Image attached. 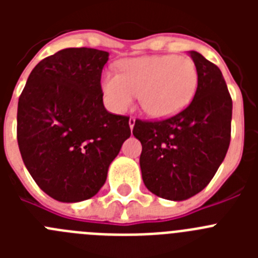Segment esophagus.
<instances>
[{
  "instance_id": "1",
  "label": "esophagus",
  "mask_w": 258,
  "mask_h": 258,
  "mask_svg": "<svg viewBox=\"0 0 258 258\" xmlns=\"http://www.w3.org/2000/svg\"><path fill=\"white\" fill-rule=\"evenodd\" d=\"M134 124H136V118H134V117L129 118V126H131V129H133Z\"/></svg>"
}]
</instances>
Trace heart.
Returning a JSON list of instances; mask_svg holds the SVG:
<instances>
[{
    "label": "heart",
    "mask_w": 258,
    "mask_h": 258,
    "mask_svg": "<svg viewBox=\"0 0 258 258\" xmlns=\"http://www.w3.org/2000/svg\"><path fill=\"white\" fill-rule=\"evenodd\" d=\"M199 75L192 59L177 55H152L127 59L120 74H106L102 90L115 112H124L140 97L150 117L166 118L178 113L197 92Z\"/></svg>",
    "instance_id": "b5f03b06"
}]
</instances>
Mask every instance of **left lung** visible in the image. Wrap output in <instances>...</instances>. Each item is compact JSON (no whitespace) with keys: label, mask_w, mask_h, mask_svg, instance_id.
<instances>
[{"label":"left lung","mask_w":258,"mask_h":258,"mask_svg":"<svg viewBox=\"0 0 258 258\" xmlns=\"http://www.w3.org/2000/svg\"><path fill=\"white\" fill-rule=\"evenodd\" d=\"M199 83L190 104L163 120H136L146 187L163 199L186 200L207 187L229 150L232 101L222 72L190 51Z\"/></svg>","instance_id":"1"}]
</instances>
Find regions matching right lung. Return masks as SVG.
Here are the masks:
<instances>
[{"mask_svg":"<svg viewBox=\"0 0 258 258\" xmlns=\"http://www.w3.org/2000/svg\"><path fill=\"white\" fill-rule=\"evenodd\" d=\"M108 55L89 47L60 50L32 70L19 97L20 155L38 187L58 202L94 197L131 137L129 117L103 106Z\"/></svg>","mask_w":258,"mask_h":258,"instance_id":"obj_1","label":"right lung"}]
</instances>
